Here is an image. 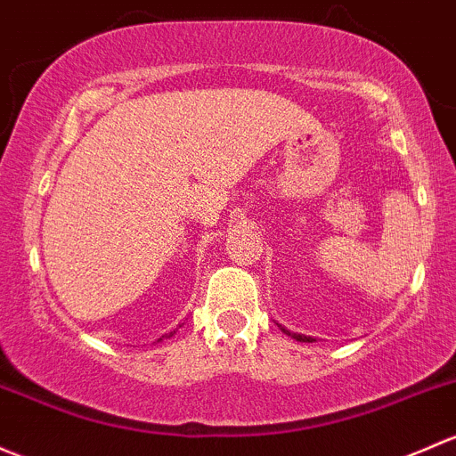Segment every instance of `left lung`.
<instances>
[{"label": "left lung", "instance_id": "left-lung-1", "mask_svg": "<svg viewBox=\"0 0 456 456\" xmlns=\"http://www.w3.org/2000/svg\"><path fill=\"white\" fill-rule=\"evenodd\" d=\"M284 332H289V330H284ZM289 334H290V332H289ZM292 338H297V341H301V343H313V338L304 337V334H292Z\"/></svg>", "mask_w": 456, "mask_h": 456}]
</instances>
